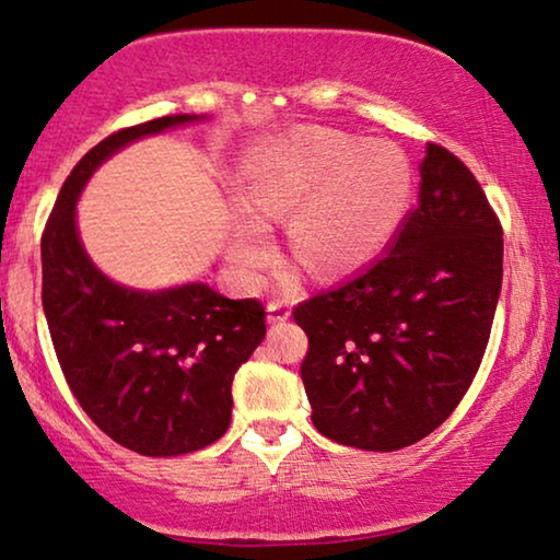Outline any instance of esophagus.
Segmentation results:
<instances>
[{"instance_id":"1","label":"esophagus","mask_w":560,"mask_h":560,"mask_svg":"<svg viewBox=\"0 0 560 560\" xmlns=\"http://www.w3.org/2000/svg\"><path fill=\"white\" fill-rule=\"evenodd\" d=\"M290 317V307L282 300H270L268 303V323H285Z\"/></svg>"}]
</instances>
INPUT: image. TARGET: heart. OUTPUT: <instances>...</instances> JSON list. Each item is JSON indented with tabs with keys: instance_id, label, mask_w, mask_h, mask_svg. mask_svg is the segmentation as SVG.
Instances as JSON below:
<instances>
[{
	"instance_id": "1",
	"label": "heart",
	"mask_w": 560,
	"mask_h": 560,
	"mask_svg": "<svg viewBox=\"0 0 560 560\" xmlns=\"http://www.w3.org/2000/svg\"><path fill=\"white\" fill-rule=\"evenodd\" d=\"M412 190L408 160L383 142L330 130L295 132L253 167L243 200L247 218L232 232L228 257L255 280L272 257L265 222L288 218V247L313 272L363 262L393 235Z\"/></svg>"
}]
</instances>
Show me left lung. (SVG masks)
Instances as JSON below:
<instances>
[{
	"label": "left lung",
	"mask_w": 560,
	"mask_h": 560,
	"mask_svg": "<svg viewBox=\"0 0 560 560\" xmlns=\"http://www.w3.org/2000/svg\"><path fill=\"white\" fill-rule=\"evenodd\" d=\"M420 200L388 250L295 307L313 425L363 451H398L451 416L490 338L503 228L478 179L441 144L420 162Z\"/></svg>",
	"instance_id": "left-lung-1"
}]
</instances>
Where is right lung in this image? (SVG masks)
<instances>
[{"label": "right lung", "mask_w": 560, "mask_h": 560, "mask_svg": "<svg viewBox=\"0 0 560 560\" xmlns=\"http://www.w3.org/2000/svg\"><path fill=\"white\" fill-rule=\"evenodd\" d=\"M195 119L202 117L150 119L94 144L42 232V307L67 385L102 433L152 458L225 435L232 377L265 338V307L205 282L158 292L117 285L84 253L74 205L92 172L125 144Z\"/></svg>", "instance_id": "add662e5"}]
</instances>
